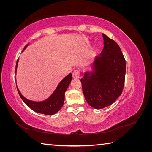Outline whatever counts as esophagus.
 Returning a JSON list of instances; mask_svg holds the SVG:
<instances>
[{
    "label": "esophagus",
    "mask_w": 152,
    "mask_h": 152,
    "mask_svg": "<svg viewBox=\"0 0 152 152\" xmlns=\"http://www.w3.org/2000/svg\"><path fill=\"white\" fill-rule=\"evenodd\" d=\"M72 77L73 79H79L80 77V71L78 70H75L73 72Z\"/></svg>",
    "instance_id": "34e87169"
}]
</instances>
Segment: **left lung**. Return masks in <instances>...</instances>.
I'll return each mask as SVG.
<instances>
[{
  "label": "left lung",
  "mask_w": 152,
  "mask_h": 152,
  "mask_svg": "<svg viewBox=\"0 0 152 152\" xmlns=\"http://www.w3.org/2000/svg\"><path fill=\"white\" fill-rule=\"evenodd\" d=\"M104 48L80 79L86 100L91 107L102 109L113 104L122 94L126 61L116 42L103 34Z\"/></svg>",
  "instance_id": "obj_1"
}]
</instances>
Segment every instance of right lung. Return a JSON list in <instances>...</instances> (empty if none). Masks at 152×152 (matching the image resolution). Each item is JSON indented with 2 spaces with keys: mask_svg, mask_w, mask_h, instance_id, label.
I'll return each mask as SVG.
<instances>
[{
  "mask_svg": "<svg viewBox=\"0 0 152 152\" xmlns=\"http://www.w3.org/2000/svg\"><path fill=\"white\" fill-rule=\"evenodd\" d=\"M28 45L29 44L26 45L23 50V51H24L25 49L28 47ZM18 61H19V58L18 59L16 65V73L18 68ZM72 79V73H69L68 75H66L59 82V84L56 87V89L54 91L53 94L48 98L44 101H41V102H35V101L30 100L25 98L21 93L17 85L16 87L18 93H19L21 98L29 108H30L35 112L47 115H51L56 113L63 107L64 101H65V93L68 87L69 84H70Z\"/></svg>",
  "mask_w": 152,
  "mask_h": 152,
  "instance_id": "add662e5",
  "label": "right lung"
}]
</instances>
